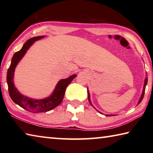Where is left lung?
<instances>
[{"label":"left lung","instance_id":"left-lung-1","mask_svg":"<svg viewBox=\"0 0 153 153\" xmlns=\"http://www.w3.org/2000/svg\"><path fill=\"white\" fill-rule=\"evenodd\" d=\"M147 82H148V78H147V77H146V79H144V84L143 90H142V93L141 97L140 98L138 104H140V103L141 101L142 100V99H143V97H144V92H145V88H146V84H147ZM88 101H89V102H90V104L92 106H93V105H92L91 101H90V93H89L88 90ZM98 112H99V111H98ZM99 113H100V112H99ZM106 115V116H113V115Z\"/></svg>","mask_w":153,"mask_h":153}]
</instances>
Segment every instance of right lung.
<instances>
[{
  "label": "right lung",
  "mask_w": 153,
  "mask_h": 153,
  "mask_svg": "<svg viewBox=\"0 0 153 153\" xmlns=\"http://www.w3.org/2000/svg\"><path fill=\"white\" fill-rule=\"evenodd\" d=\"M44 37L45 36H40L28 40L23 46L22 48L18 52H16L13 56L11 63L7 74V82L8 84L9 93L13 101L24 109L32 113L47 112L60 105L63 99L66 88L77 76L76 75H72L68 78L61 79L57 83L55 90L50 97L44 98V99H33V98H28L20 94V92L15 87L13 82L15 67L34 42Z\"/></svg>",
  "instance_id": "1"
}]
</instances>
